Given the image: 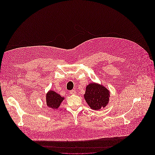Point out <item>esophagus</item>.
Here are the masks:
<instances>
[{
    "label": "esophagus",
    "instance_id": "34e87169",
    "mask_svg": "<svg viewBox=\"0 0 155 155\" xmlns=\"http://www.w3.org/2000/svg\"><path fill=\"white\" fill-rule=\"evenodd\" d=\"M76 91L75 90H72V91H70V94H71V95H75L76 94Z\"/></svg>",
    "mask_w": 155,
    "mask_h": 155
}]
</instances>
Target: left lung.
<instances>
[{
	"label": "left lung",
	"instance_id": "left-lung-1",
	"mask_svg": "<svg viewBox=\"0 0 155 155\" xmlns=\"http://www.w3.org/2000/svg\"><path fill=\"white\" fill-rule=\"evenodd\" d=\"M110 97V91L101 84L93 82L86 87L84 99L93 110H98L105 107L109 103Z\"/></svg>",
	"mask_w": 155,
	"mask_h": 155
}]
</instances>
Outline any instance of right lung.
Masks as SVG:
<instances>
[{
    "label": "right lung",
    "mask_w": 155,
    "mask_h": 155,
    "mask_svg": "<svg viewBox=\"0 0 155 155\" xmlns=\"http://www.w3.org/2000/svg\"><path fill=\"white\" fill-rule=\"evenodd\" d=\"M64 99V97L60 96L56 92L49 90L46 95V102L47 106L51 109H58L61 103Z\"/></svg>",
    "instance_id": "obj_1"
}]
</instances>
